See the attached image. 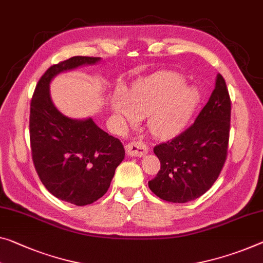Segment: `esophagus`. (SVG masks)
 Wrapping results in <instances>:
<instances>
[{"label": "esophagus", "mask_w": 263, "mask_h": 263, "mask_svg": "<svg viewBox=\"0 0 263 263\" xmlns=\"http://www.w3.org/2000/svg\"><path fill=\"white\" fill-rule=\"evenodd\" d=\"M148 147L141 141H132L126 145V153L129 156H137L141 157L147 154Z\"/></svg>", "instance_id": "obj_1"}]
</instances>
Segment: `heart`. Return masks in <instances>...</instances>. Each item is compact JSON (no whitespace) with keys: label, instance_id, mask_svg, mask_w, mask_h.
<instances>
[{"label":"heart","instance_id":"b5f03b06","mask_svg":"<svg viewBox=\"0 0 263 263\" xmlns=\"http://www.w3.org/2000/svg\"><path fill=\"white\" fill-rule=\"evenodd\" d=\"M200 92L185 86L183 76L162 71L135 83L127 94H116L111 109L124 123L134 126L147 116L148 130L156 137H167L182 128L195 110Z\"/></svg>","mask_w":263,"mask_h":263}]
</instances>
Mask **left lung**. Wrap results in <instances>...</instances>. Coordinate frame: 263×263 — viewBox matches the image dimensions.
<instances>
[{"instance_id":"left-lung-1","label":"left lung","mask_w":263,"mask_h":263,"mask_svg":"<svg viewBox=\"0 0 263 263\" xmlns=\"http://www.w3.org/2000/svg\"><path fill=\"white\" fill-rule=\"evenodd\" d=\"M229 92L217 75L207 104L187 129L154 147L161 168L148 182L160 199L174 203L195 200L217 180L227 159L230 130Z\"/></svg>"}]
</instances>
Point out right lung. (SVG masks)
<instances>
[{"label": "right lung", "instance_id": "add662e5", "mask_svg": "<svg viewBox=\"0 0 263 263\" xmlns=\"http://www.w3.org/2000/svg\"><path fill=\"white\" fill-rule=\"evenodd\" d=\"M98 61L100 58L74 56L52 64L39 80L30 102V148L36 173L48 192L76 205L90 204L107 193L124 159V148L91 119L72 120L61 114L51 102L49 83L60 72Z\"/></svg>", "mask_w": 263, "mask_h": 263}]
</instances>
